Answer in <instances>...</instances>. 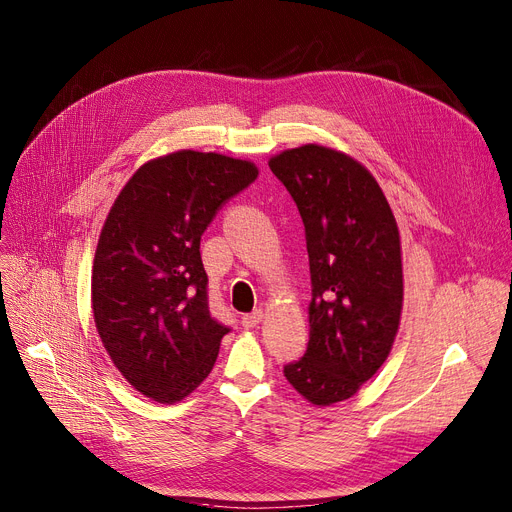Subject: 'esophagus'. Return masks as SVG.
I'll use <instances>...</instances> for the list:
<instances>
[{
  "instance_id": "34e87169",
  "label": "esophagus",
  "mask_w": 512,
  "mask_h": 512,
  "mask_svg": "<svg viewBox=\"0 0 512 512\" xmlns=\"http://www.w3.org/2000/svg\"><path fill=\"white\" fill-rule=\"evenodd\" d=\"M261 319H263V311H261V309H255V311H251V313H247V315H242V317H240V324H242V328L249 330V328L259 326Z\"/></svg>"
}]
</instances>
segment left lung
I'll return each instance as SVG.
<instances>
[{
    "instance_id": "left-lung-1",
    "label": "left lung",
    "mask_w": 512,
    "mask_h": 512,
    "mask_svg": "<svg viewBox=\"0 0 512 512\" xmlns=\"http://www.w3.org/2000/svg\"><path fill=\"white\" fill-rule=\"evenodd\" d=\"M305 224L311 303L305 355L284 367L311 405L351 398L390 355L402 311L400 236L357 159L303 145L270 159Z\"/></svg>"
}]
</instances>
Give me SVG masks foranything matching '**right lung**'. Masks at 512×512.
Masks as SVG:
<instances>
[{"label":"right lung","mask_w":512,"mask_h":512,"mask_svg":"<svg viewBox=\"0 0 512 512\" xmlns=\"http://www.w3.org/2000/svg\"><path fill=\"white\" fill-rule=\"evenodd\" d=\"M257 174L247 159L182 149L134 172L107 215L91 276L95 326L151 400H182L218 359L230 328L209 313L201 234Z\"/></svg>","instance_id":"right-lung-1"}]
</instances>
